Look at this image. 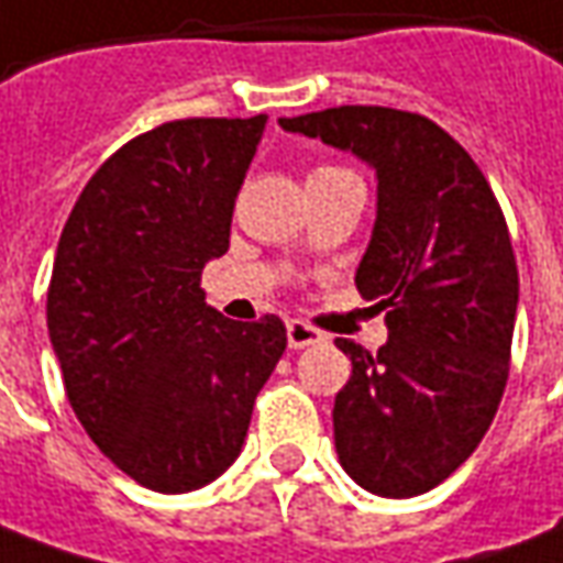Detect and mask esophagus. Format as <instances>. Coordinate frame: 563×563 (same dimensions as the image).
Instances as JSON below:
<instances>
[{
    "instance_id": "34e87169",
    "label": "esophagus",
    "mask_w": 563,
    "mask_h": 563,
    "mask_svg": "<svg viewBox=\"0 0 563 563\" xmlns=\"http://www.w3.org/2000/svg\"><path fill=\"white\" fill-rule=\"evenodd\" d=\"M324 340V333L319 328H312V324H306L300 319H290L288 321V346L290 349H306V346H316Z\"/></svg>"
}]
</instances>
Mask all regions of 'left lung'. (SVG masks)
Instances as JSON below:
<instances>
[{
	"label": "left lung",
	"mask_w": 563,
	"mask_h": 563,
	"mask_svg": "<svg viewBox=\"0 0 563 563\" xmlns=\"http://www.w3.org/2000/svg\"><path fill=\"white\" fill-rule=\"evenodd\" d=\"M282 128L377 170V223L355 288L386 312L371 355L336 340L352 377L333 401L340 463L364 490L417 496L466 463L509 379L518 263L475 158L420 112L333 107Z\"/></svg>",
	"instance_id": "obj_1"
}]
</instances>
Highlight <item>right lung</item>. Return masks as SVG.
<instances>
[{"instance_id":"obj_1","label":"right lung","mask_w":563,"mask_h":563,"mask_svg":"<svg viewBox=\"0 0 563 563\" xmlns=\"http://www.w3.org/2000/svg\"><path fill=\"white\" fill-rule=\"evenodd\" d=\"M266 115L177 119L119 146L73 205L48 285V333L76 417L150 490L232 466L288 333L223 319L201 269L230 247Z\"/></svg>"}]
</instances>
